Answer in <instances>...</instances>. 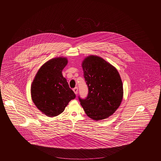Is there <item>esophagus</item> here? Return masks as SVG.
Returning <instances> with one entry per match:
<instances>
[{
  "mask_svg": "<svg viewBox=\"0 0 161 161\" xmlns=\"http://www.w3.org/2000/svg\"><path fill=\"white\" fill-rule=\"evenodd\" d=\"M73 91L74 93L75 94H77V93H78V87H75L73 88Z\"/></svg>",
  "mask_w": 161,
  "mask_h": 161,
  "instance_id": "esophagus-1",
  "label": "esophagus"
}]
</instances>
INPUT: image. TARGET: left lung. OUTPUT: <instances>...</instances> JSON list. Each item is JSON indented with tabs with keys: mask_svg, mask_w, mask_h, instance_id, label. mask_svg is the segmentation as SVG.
Here are the masks:
<instances>
[{
	"mask_svg": "<svg viewBox=\"0 0 161 161\" xmlns=\"http://www.w3.org/2000/svg\"><path fill=\"white\" fill-rule=\"evenodd\" d=\"M87 86V96L78 100L88 116L93 120L104 119L120 106L123 84L117 69L103 59L91 55L82 64Z\"/></svg>",
	"mask_w": 161,
	"mask_h": 161,
	"instance_id": "8db88e82",
	"label": "left lung"
}]
</instances>
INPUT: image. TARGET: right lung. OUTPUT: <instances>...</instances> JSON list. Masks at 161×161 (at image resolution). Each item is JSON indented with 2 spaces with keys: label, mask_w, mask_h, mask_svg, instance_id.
Listing matches in <instances>:
<instances>
[{
  "label": "right lung",
  "mask_w": 161,
  "mask_h": 161,
  "mask_svg": "<svg viewBox=\"0 0 161 161\" xmlns=\"http://www.w3.org/2000/svg\"><path fill=\"white\" fill-rule=\"evenodd\" d=\"M67 63L65 58L49 60L39 69L32 84V99L39 110L48 117L63 112L68 103L75 98L62 74Z\"/></svg>",
  "instance_id": "add662e5"
}]
</instances>
